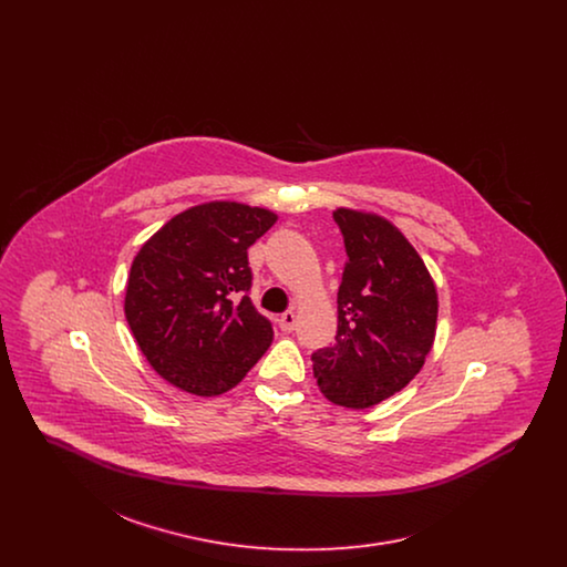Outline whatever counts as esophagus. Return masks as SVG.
<instances>
[{"instance_id":"obj_1","label":"esophagus","mask_w":567,"mask_h":567,"mask_svg":"<svg viewBox=\"0 0 567 567\" xmlns=\"http://www.w3.org/2000/svg\"><path fill=\"white\" fill-rule=\"evenodd\" d=\"M278 324H280V329H282V331L291 333V331L297 327L296 312H293V310H287V312L278 319Z\"/></svg>"}]
</instances>
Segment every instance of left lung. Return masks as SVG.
<instances>
[{"mask_svg":"<svg viewBox=\"0 0 567 567\" xmlns=\"http://www.w3.org/2000/svg\"><path fill=\"white\" fill-rule=\"evenodd\" d=\"M347 248L336 344L312 352L324 398L363 410L402 391L432 351L437 296L412 244L384 218L333 213Z\"/></svg>","mask_w":567,"mask_h":567,"instance_id":"1","label":"left lung"}]
</instances>
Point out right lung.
<instances>
[{"label": "right lung", "instance_id": "right-lung-1", "mask_svg": "<svg viewBox=\"0 0 567 567\" xmlns=\"http://www.w3.org/2000/svg\"><path fill=\"white\" fill-rule=\"evenodd\" d=\"M276 215L213 202L174 216L132 264L125 317L153 370L193 395L236 386L270 349L252 299L248 248Z\"/></svg>", "mask_w": 567, "mask_h": 567}]
</instances>
